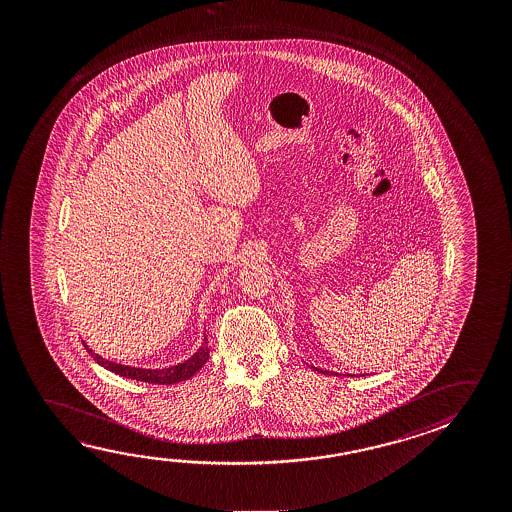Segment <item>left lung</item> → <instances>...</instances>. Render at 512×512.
Masks as SVG:
<instances>
[{"mask_svg": "<svg viewBox=\"0 0 512 512\" xmlns=\"http://www.w3.org/2000/svg\"><path fill=\"white\" fill-rule=\"evenodd\" d=\"M318 369L319 373H325V375H334V373H332V371H323V369H319V368H316Z\"/></svg>", "mask_w": 512, "mask_h": 512, "instance_id": "8db88e82", "label": "left lung"}]
</instances>
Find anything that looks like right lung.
Returning <instances> with one entry per match:
<instances>
[{"mask_svg": "<svg viewBox=\"0 0 512 512\" xmlns=\"http://www.w3.org/2000/svg\"><path fill=\"white\" fill-rule=\"evenodd\" d=\"M207 337H205V343L202 344V348L198 352L194 353L191 359L180 362L178 366H171L166 369H141V368H130V366H123V364H114V362L103 361L100 355H94L93 350L87 348V344H84L85 350L93 355L94 361L101 364L103 368L109 369L116 375L121 377L132 378V380H139V382H148V384H160V386H169V384H176V382H184L187 378L193 377L196 371L202 369L203 364L209 361V346H207Z\"/></svg>", "mask_w": 512, "mask_h": 512, "instance_id": "add662e5", "label": "right lung"}]
</instances>
